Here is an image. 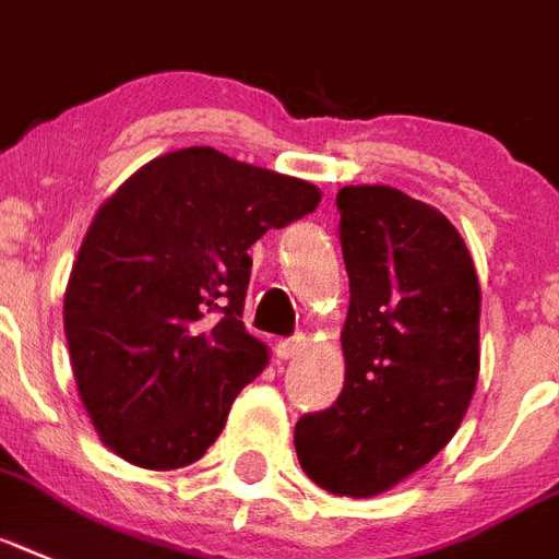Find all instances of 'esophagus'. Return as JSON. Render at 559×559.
Listing matches in <instances>:
<instances>
[{
	"label": "esophagus",
	"instance_id": "34e87169",
	"mask_svg": "<svg viewBox=\"0 0 559 559\" xmlns=\"http://www.w3.org/2000/svg\"><path fill=\"white\" fill-rule=\"evenodd\" d=\"M306 336L302 334H297V336H285V340H280V343H276V357L280 359H290L294 357V354H299L302 352V348H306Z\"/></svg>",
	"mask_w": 559,
	"mask_h": 559
}]
</instances>
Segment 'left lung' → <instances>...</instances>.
Here are the masks:
<instances>
[{"label":"left lung","mask_w":559,"mask_h":559,"mask_svg":"<svg viewBox=\"0 0 559 559\" xmlns=\"http://www.w3.org/2000/svg\"><path fill=\"white\" fill-rule=\"evenodd\" d=\"M348 271L345 385L297 423L299 463L334 495L371 497L431 463L479 373V283L454 225L389 186L336 193Z\"/></svg>","instance_id":"1"}]
</instances>
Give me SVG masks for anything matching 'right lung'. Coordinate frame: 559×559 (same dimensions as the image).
<instances>
[{"instance_id": "add662e5", "label": "right lung", "mask_w": 559, "mask_h": 559, "mask_svg": "<svg viewBox=\"0 0 559 559\" xmlns=\"http://www.w3.org/2000/svg\"><path fill=\"white\" fill-rule=\"evenodd\" d=\"M317 205L311 182L182 147L96 211L64 290V336L114 454L151 472L205 454L269 362L242 325L248 248Z\"/></svg>"}]
</instances>
